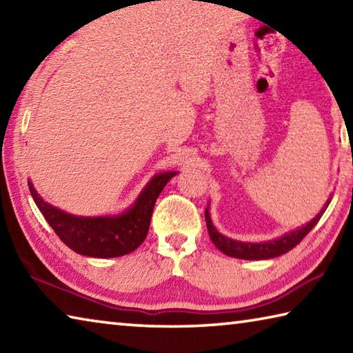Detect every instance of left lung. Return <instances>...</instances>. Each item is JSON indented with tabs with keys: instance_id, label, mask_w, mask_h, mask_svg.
I'll use <instances>...</instances> for the list:
<instances>
[{
	"instance_id": "left-lung-1",
	"label": "left lung",
	"mask_w": 353,
	"mask_h": 353,
	"mask_svg": "<svg viewBox=\"0 0 353 353\" xmlns=\"http://www.w3.org/2000/svg\"><path fill=\"white\" fill-rule=\"evenodd\" d=\"M328 202L330 201H327V204H324V208H322V210L318 213V216L313 218V221H310L307 225L301 227L299 230L290 232V234H286L285 236H280L279 240H274V241L255 244V243H241V241L230 240V238H225L213 227L210 214H208V208L205 210L207 230H208V235H210V240L213 241L214 246H216L221 252H224L225 255L235 256V259H243V260L274 259V256H279V255L290 252L292 248H296L297 244L308 235V232L312 230L316 224H318V221L321 219L322 213L325 212V208L328 207Z\"/></svg>"
}]
</instances>
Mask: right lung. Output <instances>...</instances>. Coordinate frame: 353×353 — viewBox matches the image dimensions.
<instances>
[{
	"mask_svg": "<svg viewBox=\"0 0 353 353\" xmlns=\"http://www.w3.org/2000/svg\"><path fill=\"white\" fill-rule=\"evenodd\" d=\"M174 174L176 172L170 171L152 177L148 187L141 191L140 198L135 201L134 207L124 214L113 218L73 216L46 204L34 190L31 181H28V185L48 224L70 249L87 256L110 259L130 254L145 241L155 201Z\"/></svg>",
	"mask_w": 353,
	"mask_h": 353,
	"instance_id": "right-lung-1",
	"label": "right lung"
}]
</instances>
